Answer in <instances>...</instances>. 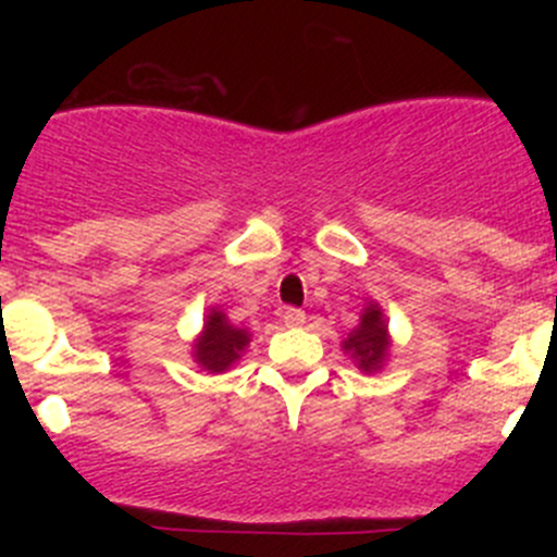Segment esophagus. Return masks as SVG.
I'll return each mask as SVG.
<instances>
[{"label":"esophagus","mask_w":557,"mask_h":557,"mask_svg":"<svg viewBox=\"0 0 557 557\" xmlns=\"http://www.w3.org/2000/svg\"><path fill=\"white\" fill-rule=\"evenodd\" d=\"M283 323L288 325V329H299V325L307 323V314H305V310H299V307H285Z\"/></svg>","instance_id":"1"}]
</instances>
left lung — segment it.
<instances>
[{
  "label": "left lung",
  "mask_w": 557,
  "mask_h": 557,
  "mask_svg": "<svg viewBox=\"0 0 557 557\" xmlns=\"http://www.w3.org/2000/svg\"><path fill=\"white\" fill-rule=\"evenodd\" d=\"M342 350L358 363L361 372H377V369H383L387 352H391V336H387V323L380 305L369 301L367 310L361 312V323L342 342Z\"/></svg>",
  "instance_id": "8db88e82"
}]
</instances>
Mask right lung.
Masks as SVG:
<instances>
[{
  "label": "right lung",
  "instance_id": "add662e5",
  "mask_svg": "<svg viewBox=\"0 0 557 557\" xmlns=\"http://www.w3.org/2000/svg\"><path fill=\"white\" fill-rule=\"evenodd\" d=\"M247 345H250V334L228 323L226 314L212 307L205 320V331L194 342V358L201 369L221 374L239 361Z\"/></svg>",
  "mask_w": 557,
  "mask_h": 557
}]
</instances>
